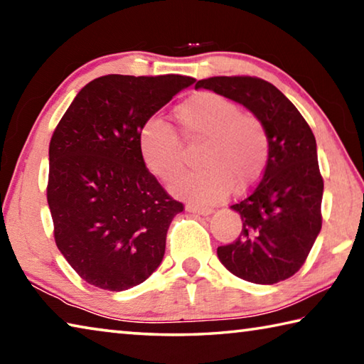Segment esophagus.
<instances>
[{
  "instance_id": "obj_1",
  "label": "esophagus",
  "mask_w": 364,
  "mask_h": 364,
  "mask_svg": "<svg viewBox=\"0 0 364 364\" xmlns=\"http://www.w3.org/2000/svg\"><path fill=\"white\" fill-rule=\"evenodd\" d=\"M186 212L197 213V215H210L213 212L212 207H199L194 204H186Z\"/></svg>"
}]
</instances>
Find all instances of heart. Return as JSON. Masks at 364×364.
Segmentation results:
<instances>
[{
    "mask_svg": "<svg viewBox=\"0 0 364 364\" xmlns=\"http://www.w3.org/2000/svg\"><path fill=\"white\" fill-rule=\"evenodd\" d=\"M175 119L189 143H202L200 170L171 183L176 196L207 204L228 193L242 194L260 180L269 156V138L263 122L228 97L200 91L175 107ZM139 149L147 170L170 181L184 168V146L173 127L146 122L139 132Z\"/></svg>",
    "mask_w": 364,
    "mask_h": 364,
    "instance_id": "b5f03b06",
    "label": "heart"
}]
</instances>
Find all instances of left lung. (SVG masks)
<instances>
[{
  "label": "left lung",
  "mask_w": 364,
  "mask_h": 364,
  "mask_svg": "<svg viewBox=\"0 0 364 364\" xmlns=\"http://www.w3.org/2000/svg\"><path fill=\"white\" fill-rule=\"evenodd\" d=\"M196 88L212 90L247 107L269 138L267 167L250 193L231 208L242 218L236 241L220 245V262L255 284L291 278L305 263L323 225L324 181L316 139L297 107L267 80L210 77Z\"/></svg>",
  "instance_id": "left-lung-1"
}]
</instances>
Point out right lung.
Wrapping results in <instances>:
<instances>
[{"label": "right lung", "mask_w": 364, "mask_h": 364, "mask_svg": "<svg viewBox=\"0 0 364 364\" xmlns=\"http://www.w3.org/2000/svg\"><path fill=\"white\" fill-rule=\"evenodd\" d=\"M196 82L183 75H104L82 88L49 143L46 197L54 241L88 284L120 292L146 281L184 205L147 170L144 123Z\"/></svg>", "instance_id": "right-lung-1"}]
</instances>
